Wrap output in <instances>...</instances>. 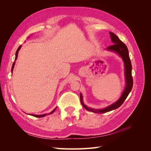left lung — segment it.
I'll return each mask as SVG.
<instances>
[{
	"instance_id": "1",
	"label": "left lung",
	"mask_w": 151,
	"mask_h": 151,
	"mask_svg": "<svg viewBox=\"0 0 151 151\" xmlns=\"http://www.w3.org/2000/svg\"><path fill=\"white\" fill-rule=\"evenodd\" d=\"M109 34H110L111 41L113 43V45L109 46L107 48V49L108 50H110V51L116 52L122 57L123 62L125 63V74L127 85L120 98L118 99L116 103L112 104L111 105H110V106H109L103 109H93L91 108H88L86 106H85L83 102V96H82L81 94H80L81 103L82 105L83 106V107L85 109H86L87 110H88L89 111H93L94 113H106L119 108L123 103V102L125 101V100L126 99V98H127L128 96H129L130 92L131 91L132 87H133V78H132V63L129 57V50H128L126 45L124 43H123L122 41L118 38L117 36H116L114 33H111V32H110Z\"/></svg>"
}]
</instances>
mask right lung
<instances>
[{
  "instance_id": "add662e5",
  "label": "right lung",
  "mask_w": 151,
  "mask_h": 151,
  "mask_svg": "<svg viewBox=\"0 0 151 151\" xmlns=\"http://www.w3.org/2000/svg\"><path fill=\"white\" fill-rule=\"evenodd\" d=\"M21 47V46H19V48H17V50L16 53V58H15V60H16L17 58V55H18V52H19V50H20ZM14 64H15V62H14V63H13V64H12V68H11V72H12V70H13V68H14ZM56 108H55V109H53V110L52 111V113H53V112L55 111V109H56ZM32 115L34 116H35V117L40 118V117H43V116H45V115H46V114H44V115Z\"/></svg>"
}]
</instances>
